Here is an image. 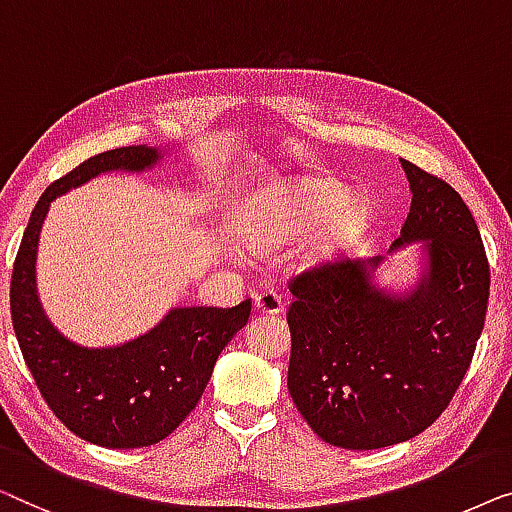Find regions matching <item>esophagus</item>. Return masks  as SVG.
Returning <instances> with one entry per match:
<instances>
[{
	"label": "esophagus",
	"mask_w": 512,
	"mask_h": 512,
	"mask_svg": "<svg viewBox=\"0 0 512 512\" xmlns=\"http://www.w3.org/2000/svg\"><path fill=\"white\" fill-rule=\"evenodd\" d=\"M255 308L257 313H264V315H280L283 313V299H280L278 292L264 290L255 297Z\"/></svg>",
	"instance_id": "esophagus-1"
}]
</instances>
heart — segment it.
Segmentation results:
<instances>
[{
  "mask_svg": "<svg viewBox=\"0 0 512 512\" xmlns=\"http://www.w3.org/2000/svg\"><path fill=\"white\" fill-rule=\"evenodd\" d=\"M320 229L304 250V262L327 257L362 227L364 204L334 183H299L264 194L243 220L241 236L253 250H276L304 236L315 222Z\"/></svg>",
  "mask_w": 512,
  "mask_h": 512,
  "instance_id": "obj_1",
  "label": "heart"
}]
</instances>
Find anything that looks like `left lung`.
<instances>
[{"label": "left lung", "instance_id": "8db88e82", "mask_svg": "<svg viewBox=\"0 0 512 512\" xmlns=\"http://www.w3.org/2000/svg\"><path fill=\"white\" fill-rule=\"evenodd\" d=\"M413 192L399 250L424 241L415 290L371 283L383 262H325L290 280L287 390L322 441L378 450L431 427L462 385L485 327L489 264L455 187L401 160Z\"/></svg>", "mask_w": 512, "mask_h": 512}]
</instances>
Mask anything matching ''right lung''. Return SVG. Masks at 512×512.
Instances as JSON below:
<instances>
[{
  "label": "right lung",
  "mask_w": 512,
  "mask_h": 512,
  "mask_svg": "<svg viewBox=\"0 0 512 512\" xmlns=\"http://www.w3.org/2000/svg\"><path fill=\"white\" fill-rule=\"evenodd\" d=\"M160 150L99 153L46 187L20 241L11 276V320L43 401L69 431L102 448H146L167 438L197 406L222 348L250 318L232 308H174L160 325L115 348H81L57 331L37 297V246L50 201L104 171H143Z\"/></svg>",
  "instance_id": "add662e5"
}]
</instances>
